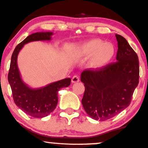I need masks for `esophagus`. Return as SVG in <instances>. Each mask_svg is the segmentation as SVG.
<instances>
[{"label": "esophagus", "instance_id": "1", "mask_svg": "<svg viewBox=\"0 0 148 148\" xmlns=\"http://www.w3.org/2000/svg\"><path fill=\"white\" fill-rule=\"evenodd\" d=\"M79 81H80L79 77H78L77 76H74L72 77V82L73 83V84H74V83L79 82Z\"/></svg>", "mask_w": 148, "mask_h": 148}]
</instances>
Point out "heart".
<instances>
[{
	"mask_svg": "<svg viewBox=\"0 0 148 148\" xmlns=\"http://www.w3.org/2000/svg\"><path fill=\"white\" fill-rule=\"evenodd\" d=\"M72 60H84L91 57L90 65L92 68H101L109 62L115 56V49L113 44L104 43L100 39H92L72 45L68 49Z\"/></svg>",
	"mask_w": 148,
	"mask_h": 148,
	"instance_id": "1",
	"label": "heart"
}]
</instances>
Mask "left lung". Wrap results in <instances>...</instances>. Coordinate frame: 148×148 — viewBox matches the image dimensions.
<instances>
[{"label": "left lung", "instance_id": "8db88e82", "mask_svg": "<svg viewBox=\"0 0 148 148\" xmlns=\"http://www.w3.org/2000/svg\"><path fill=\"white\" fill-rule=\"evenodd\" d=\"M118 52L115 63L98 70H84L81 81L85 92L83 106L91 118L104 121L113 118L130 106L138 86V58L126 39L115 35Z\"/></svg>", "mask_w": 148, "mask_h": 148}]
</instances>
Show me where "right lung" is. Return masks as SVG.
<instances>
[{"label":"right lung","mask_w":148,"mask_h":148,"mask_svg":"<svg viewBox=\"0 0 148 148\" xmlns=\"http://www.w3.org/2000/svg\"><path fill=\"white\" fill-rule=\"evenodd\" d=\"M52 32H39L28 36L18 44L13 51L8 74V81L15 104L27 115L41 118L47 116L58 104V93L61 88L68 87L71 79L67 78L40 88H32L22 79L17 64L20 51L25 44L35 41H50Z\"/></svg>","instance_id":"1"}]
</instances>
